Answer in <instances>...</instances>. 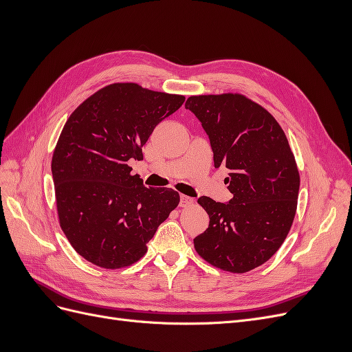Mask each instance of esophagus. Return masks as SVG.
<instances>
[{
	"label": "esophagus",
	"mask_w": 352,
	"mask_h": 352,
	"mask_svg": "<svg viewBox=\"0 0 352 352\" xmlns=\"http://www.w3.org/2000/svg\"><path fill=\"white\" fill-rule=\"evenodd\" d=\"M192 204H194L192 198L186 197V195H180V202H179L180 207H188V206H192Z\"/></svg>",
	"instance_id": "34e87169"
}]
</instances>
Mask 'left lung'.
I'll return each instance as SVG.
<instances>
[{"instance_id":"left-lung-1","label":"left lung","mask_w":352,"mask_h":352,"mask_svg":"<svg viewBox=\"0 0 352 352\" xmlns=\"http://www.w3.org/2000/svg\"><path fill=\"white\" fill-rule=\"evenodd\" d=\"M185 107L210 138L214 167L228 168L233 194L229 202L198 198L210 225L194 247L217 269L247 273L272 258L291 230L300 190L294 153L274 117L245 95H194Z\"/></svg>"}]
</instances>
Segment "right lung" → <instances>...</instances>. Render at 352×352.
Wrapping results in <instances>:
<instances>
[{
	"mask_svg": "<svg viewBox=\"0 0 352 352\" xmlns=\"http://www.w3.org/2000/svg\"><path fill=\"white\" fill-rule=\"evenodd\" d=\"M184 101L138 83H111L70 114L51 172L60 226L85 260L102 269L136 263L177 207L176 190L144 186L127 162L142 158L154 127Z\"/></svg>",
	"mask_w": 352,
	"mask_h": 352,
	"instance_id": "add662e5",
	"label": "right lung"
}]
</instances>
